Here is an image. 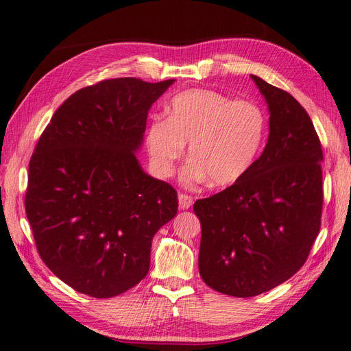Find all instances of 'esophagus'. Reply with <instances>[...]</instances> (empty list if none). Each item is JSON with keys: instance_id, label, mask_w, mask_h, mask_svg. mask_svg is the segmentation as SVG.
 Here are the masks:
<instances>
[{"instance_id": "obj_1", "label": "esophagus", "mask_w": 351, "mask_h": 351, "mask_svg": "<svg viewBox=\"0 0 351 351\" xmlns=\"http://www.w3.org/2000/svg\"><path fill=\"white\" fill-rule=\"evenodd\" d=\"M192 202H193L192 197L186 195V193H180V195H178V207L180 208L188 210L192 206Z\"/></svg>"}]
</instances>
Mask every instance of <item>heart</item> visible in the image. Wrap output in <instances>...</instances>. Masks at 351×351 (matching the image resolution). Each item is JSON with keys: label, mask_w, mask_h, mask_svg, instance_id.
Masks as SVG:
<instances>
[{"label": "heart", "mask_w": 351, "mask_h": 351, "mask_svg": "<svg viewBox=\"0 0 351 351\" xmlns=\"http://www.w3.org/2000/svg\"><path fill=\"white\" fill-rule=\"evenodd\" d=\"M167 114L145 129V149L159 176L174 173L186 144L192 158L182 173L186 184L208 178L213 186H230L251 169L266 130L258 105L198 88L174 96Z\"/></svg>", "instance_id": "b5f03b06"}]
</instances>
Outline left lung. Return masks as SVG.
<instances>
[{"mask_svg":"<svg viewBox=\"0 0 351 351\" xmlns=\"http://www.w3.org/2000/svg\"><path fill=\"white\" fill-rule=\"evenodd\" d=\"M269 138L251 169L193 204L201 222L199 275L213 290L252 298L290 279L320 231L323 150L303 106L260 76Z\"/></svg>","mask_w":351,"mask_h":351,"instance_id":"left-lung-1","label":"left lung"}]
</instances>
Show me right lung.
<instances>
[{"instance_id":"right-lung-1","label":"right lung","mask_w":351,"mask_h":351,"mask_svg":"<svg viewBox=\"0 0 351 351\" xmlns=\"http://www.w3.org/2000/svg\"><path fill=\"white\" fill-rule=\"evenodd\" d=\"M174 80L102 81L52 115L29 160L27 217L53 275L91 298H114L150 269L156 232L177 215V192L143 169L152 105Z\"/></svg>"}]
</instances>
